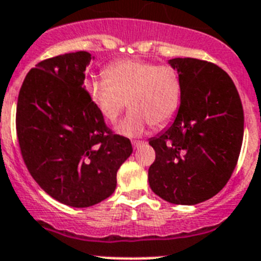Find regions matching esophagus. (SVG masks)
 <instances>
[{
    "instance_id": "esophagus-1",
    "label": "esophagus",
    "mask_w": 261,
    "mask_h": 261,
    "mask_svg": "<svg viewBox=\"0 0 261 261\" xmlns=\"http://www.w3.org/2000/svg\"><path fill=\"white\" fill-rule=\"evenodd\" d=\"M142 144H144V141H140V140H136V141L132 142V145H133V147H135V149L140 147Z\"/></svg>"
}]
</instances>
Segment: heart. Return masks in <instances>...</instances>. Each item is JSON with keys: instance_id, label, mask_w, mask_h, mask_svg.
Returning <instances> with one entry per match:
<instances>
[{"instance_id": "1", "label": "heart", "mask_w": 261, "mask_h": 261, "mask_svg": "<svg viewBox=\"0 0 261 261\" xmlns=\"http://www.w3.org/2000/svg\"><path fill=\"white\" fill-rule=\"evenodd\" d=\"M106 77L89 80L85 90L90 102L110 121L126 107L130 111L116 125V132L137 137L149 125L163 126L175 116L181 99L180 77L172 66L144 60H121L105 70Z\"/></svg>"}]
</instances>
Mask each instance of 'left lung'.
<instances>
[{
  "mask_svg": "<svg viewBox=\"0 0 261 261\" xmlns=\"http://www.w3.org/2000/svg\"><path fill=\"white\" fill-rule=\"evenodd\" d=\"M168 64L180 77V106L171 125L149 140L155 161L147 177L161 199L195 205L216 196L234 171L243 141V107L220 66L191 57Z\"/></svg>",
  "mask_w": 261,
  "mask_h": 261,
  "instance_id": "8db88e82",
  "label": "left lung"
}]
</instances>
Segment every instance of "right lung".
I'll use <instances>...</instances> for the list:
<instances>
[{
	"label": "right lung",
	"instance_id": "1",
	"mask_svg": "<svg viewBox=\"0 0 261 261\" xmlns=\"http://www.w3.org/2000/svg\"><path fill=\"white\" fill-rule=\"evenodd\" d=\"M85 50L39 62L20 87L17 136L23 161L50 197L73 208L103 201L116 188L129 138L114 135L85 90Z\"/></svg>",
	"mask_w": 261,
	"mask_h": 261
}]
</instances>
